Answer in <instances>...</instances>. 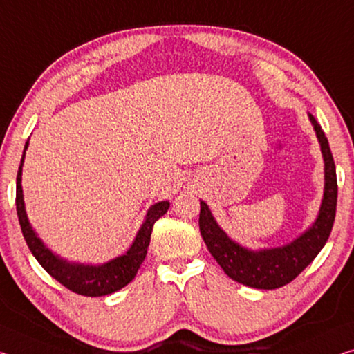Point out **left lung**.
<instances>
[{"instance_id":"obj_1","label":"left lung","mask_w":354,"mask_h":354,"mask_svg":"<svg viewBox=\"0 0 354 354\" xmlns=\"http://www.w3.org/2000/svg\"><path fill=\"white\" fill-rule=\"evenodd\" d=\"M324 162V189L317 218L306 232L279 248L249 249L232 239L218 227L203 200H200V233L207 250L223 272L234 282L258 290H274L290 283L310 265L324 248L334 225L337 206V176L328 138L315 118L308 113Z\"/></svg>"}]
</instances>
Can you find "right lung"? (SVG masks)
Listing matches in <instances>:
<instances>
[{"label": "right lung", "instance_id": "right-lung-1", "mask_svg": "<svg viewBox=\"0 0 354 354\" xmlns=\"http://www.w3.org/2000/svg\"><path fill=\"white\" fill-rule=\"evenodd\" d=\"M28 145H30V138L25 143L24 156H21L19 173H17L15 205L21 233H24V238L28 248L31 250V254L35 255L36 260L41 263V266L46 269L50 276L77 295L91 296L93 298V296H105L115 293V291L126 287L136 277L140 265H142L145 257H147L154 223L168 211L170 201H157V203L149 207L147 216H145L142 227H140L136 238L132 241L131 248L122 255H118L109 261L100 263V265L69 261L47 248L46 243L39 238L36 230L32 228L30 218H28L24 200V189H21V171H24V162Z\"/></svg>", "mask_w": 354, "mask_h": 354}]
</instances>
